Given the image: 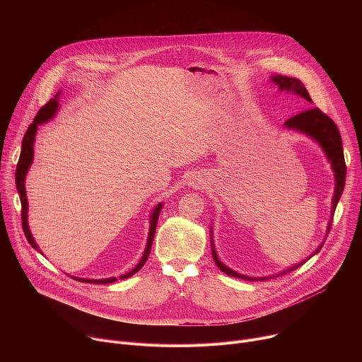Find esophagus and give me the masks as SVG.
<instances>
[{
  "mask_svg": "<svg viewBox=\"0 0 362 362\" xmlns=\"http://www.w3.org/2000/svg\"><path fill=\"white\" fill-rule=\"evenodd\" d=\"M193 186H197V185H196V183H193Z\"/></svg>",
  "mask_w": 362,
  "mask_h": 362,
  "instance_id": "1",
  "label": "esophagus"
}]
</instances>
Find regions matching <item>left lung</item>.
Masks as SVG:
<instances>
[{
  "label": "left lung",
  "mask_w": 362,
  "mask_h": 362,
  "mask_svg": "<svg viewBox=\"0 0 362 362\" xmlns=\"http://www.w3.org/2000/svg\"><path fill=\"white\" fill-rule=\"evenodd\" d=\"M272 80L279 86L281 90H285L288 93H295V94H299L302 95L303 98H306L308 101H313L311 97H309V93L306 91L305 86L298 80V78H293V77H286V76H274ZM285 126L289 127V129H293V130H299L302 133H306L308 136L314 137L321 146L322 148L325 150L328 159L331 160V165H332V169L335 172V194H334V199H332V214L335 212L337 209V204H338V200L342 194V190H344V185H345V176H346V166H345V159H344V148H342V140H341V134H339V130L337 127V124L334 123V120L327 116L322 110H320L318 107H313V109H308L299 115H295L292 116L291 119H288L285 122ZM331 223L332 221H329V226H328V230L331 229ZM214 246V245H212ZM322 247V245H321ZM320 247V249H321ZM320 249L317 252H320ZM315 252V253H317ZM212 253H214V259L218 265V268L225 272L226 275L229 276H233V278H239V279H245V281H265L267 278H249V276H243L240 274H236L233 272L232 269L226 268L216 256V252L215 249H212ZM302 264L296 265V267H292L291 269L282 272L284 274H288V272H292L295 271L296 268H299Z\"/></svg>",
  "instance_id": "left-lung-1"
}]
</instances>
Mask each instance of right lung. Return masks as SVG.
Returning <instances> with one entry per match:
<instances>
[{"label":"right lung","instance_id":"1","mask_svg":"<svg viewBox=\"0 0 362 362\" xmlns=\"http://www.w3.org/2000/svg\"><path fill=\"white\" fill-rule=\"evenodd\" d=\"M57 97H59V93L54 95V98H51L47 105H44L34 122L28 126L25 134H24V139H23V146H21V154H20V159H18V163H17V170H16V186H17V190H18V194H20V200H21V223H23V230H24V235L28 240V243L37 249V243L34 240V238L31 236V232L28 229V222H27V209H28V204H27V196H25V186H24V180H25V175L28 172V168L30 165L33 163V156H34V148H33V144H34V137H35V133H37V127L38 124L41 123H45L47 120H49L51 117H54L56 112H57V107H59V101H57ZM160 209H162V203L159 206H156V209H154L153 215H151V221H150V232H148V238H147V245H146V250H144V255L141 257V261L137 264V267L130 271L129 274L123 275L122 279L124 278H129L132 275H134L137 271L141 269V267L146 264L147 257L150 255V249H151V243H153V239H154V232H156V226H158V219H159V215H160ZM74 278V276H71ZM76 281H80V282H86V284H112L115 281H117L116 278H109V279H84V278H74Z\"/></svg>","mask_w":362,"mask_h":362}]
</instances>
